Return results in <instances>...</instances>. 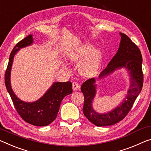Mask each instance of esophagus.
Returning a JSON list of instances; mask_svg holds the SVG:
<instances>
[{
    "label": "esophagus",
    "instance_id": "esophagus-1",
    "mask_svg": "<svg viewBox=\"0 0 151 151\" xmlns=\"http://www.w3.org/2000/svg\"><path fill=\"white\" fill-rule=\"evenodd\" d=\"M80 88V86L76 82H73V88L74 91H77L78 88Z\"/></svg>",
    "mask_w": 151,
    "mask_h": 151
}]
</instances>
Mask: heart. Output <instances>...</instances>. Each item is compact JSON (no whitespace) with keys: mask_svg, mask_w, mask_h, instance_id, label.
Here are the masks:
<instances>
[{"mask_svg":"<svg viewBox=\"0 0 151 151\" xmlns=\"http://www.w3.org/2000/svg\"><path fill=\"white\" fill-rule=\"evenodd\" d=\"M93 47L90 44H83L70 55V58L73 62L79 63L83 60L80 64L79 72L81 75L86 77L94 75L99 70L101 63V50H93Z\"/></svg>","mask_w":151,"mask_h":151,"instance_id":"b5f03b06","label":"heart"}]
</instances>
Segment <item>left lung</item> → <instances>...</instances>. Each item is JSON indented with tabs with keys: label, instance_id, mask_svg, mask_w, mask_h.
I'll return each instance as SVG.
<instances>
[{
	"label": "left lung",
	"instance_id": "8db88e82",
	"mask_svg": "<svg viewBox=\"0 0 151 151\" xmlns=\"http://www.w3.org/2000/svg\"><path fill=\"white\" fill-rule=\"evenodd\" d=\"M119 35L121 40L118 52L106 68L101 72L99 78L101 80L114 71L126 68L130 77V85L125 99L116 108L107 113L99 114L93 109L92 106L93 99L97 94V84H95V78L86 81L81 88L85 97L83 114L91 122L97 126L114 125L122 120L130 111L142 88V57L141 52L137 45L127 35L122 33H119Z\"/></svg>",
	"mask_w": 151,
	"mask_h": 151
}]
</instances>
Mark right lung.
I'll list each match as a JSON object with an SVG mask.
<instances>
[{"instance_id": "1", "label": "right lung", "mask_w": 151, "mask_h": 151, "mask_svg": "<svg viewBox=\"0 0 151 151\" xmlns=\"http://www.w3.org/2000/svg\"><path fill=\"white\" fill-rule=\"evenodd\" d=\"M33 35H29L19 43L12 50L9 60L4 83L15 109L23 120L36 126L49 125L56 119L62 100L73 93V85L70 81L66 83L54 82L42 97L33 102H25L15 94L11 85V72L14 57L21 48L33 44Z\"/></svg>"}]
</instances>
